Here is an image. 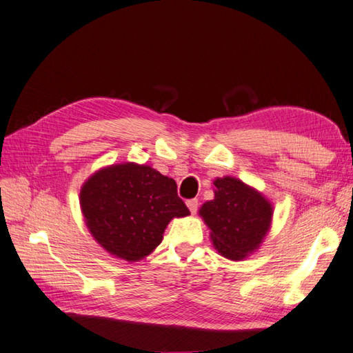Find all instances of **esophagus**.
<instances>
[{"mask_svg":"<svg viewBox=\"0 0 353 353\" xmlns=\"http://www.w3.org/2000/svg\"><path fill=\"white\" fill-rule=\"evenodd\" d=\"M186 205H188V209L191 210V213L195 214L196 210H198V200H196V198H192V200H188Z\"/></svg>","mask_w":353,"mask_h":353,"instance_id":"34e87169","label":"esophagus"}]
</instances>
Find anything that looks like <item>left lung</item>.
<instances>
[{"label":"left lung","instance_id":"left-lung-1","mask_svg":"<svg viewBox=\"0 0 353 353\" xmlns=\"http://www.w3.org/2000/svg\"><path fill=\"white\" fill-rule=\"evenodd\" d=\"M213 185L214 198L201 205L200 216L221 255L232 261L245 259L267 236L273 205L256 189L236 177H218Z\"/></svg>","mask_w":353,"mask_h":353}]
</instances>
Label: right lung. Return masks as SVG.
<instances>
[{"mask_svg":"<svg viewBox=\"0 0 353 353\" xmlns=\"http://www.w3.org/2000/svg\"><path fill=\"white\" fill-rule=\"evenodd\" d=\"M80 207L98 245L130 263L161 245L171 219L189 214L173 179L134 162L90 176L80 189Z\"/></svg>","mask_w":353,"mask_h":353,"instance_id":"1","label":"right lung"}]
</instances>
